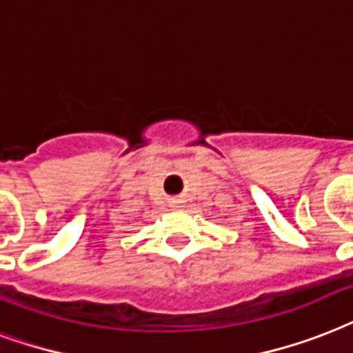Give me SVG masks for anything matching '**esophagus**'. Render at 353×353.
<instances>
[{"label": "esophagus", "instance_id": "esophagus-1", "mask_svg": "<svg viewBox=\"0 0 353 353\" xmlns=\"http://www.w3.org/2000/svg\"><path fill=\"white\" fill-rule=\"evenodd\" d=\"M182 199H180V196H176V199H171V201H169V206H173V208H179L180 204H182Z\"/></svg>", "mask_w": 353, "mask_h": 353}]
</instances>
